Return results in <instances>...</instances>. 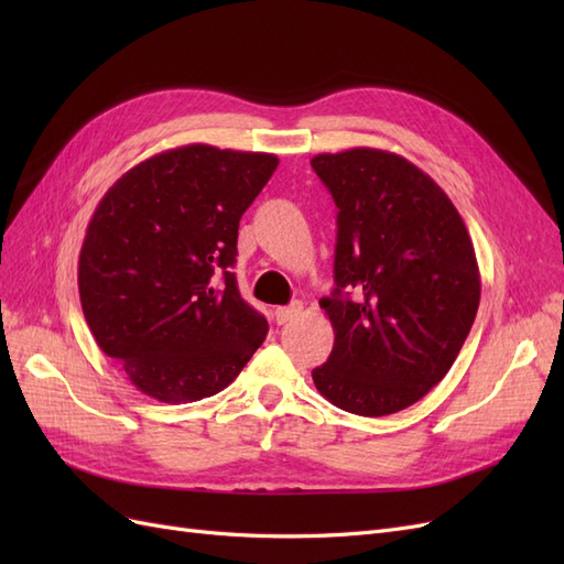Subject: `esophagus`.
<instances>
[{
  "mask_svg": "<svg viewBox=\"0 0 564 564\" xmlns=\"http://www.w3.org/2000/svg\"><path fill=\"white\" fill-rule=\"evenodd\" d=\"M301 311H303V303H299V301L289 303V305H280V308H275V319H278V324H286V322H292Z\"/></svg>",
  "mask_w": 564,
  "mask_h": 564,
  "instance_id": "esophagus-1",
  "label": "esophagus"
}]
</instances>
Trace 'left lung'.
Returning <instances> with one entry per match:
<instances>
[{"mask_svg": "<svg viewBox=\"0 0 564 564\" xmlns=\"http://www.w3.org/2000/svg\"><path fill=\"white\" fill-rule=\"evenodd\" d=\"M336 216V289L319 305L334 327L313 369L338 409L386 416L445 379L480 305V268L447 193L416 164L377 148L311 160Z\"/></svg>", "mask_w": 564, "mask_h": 564, "instance_id": "left-lung-1", "label": "left lung"}]
</instances>
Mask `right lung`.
Instances as JSON below:
<instances>
[{
	"instance_id": "1",
	"label": "right lung",
	"mask_w": 564,
	"mask_h": 564,
	"mask_svg": "<svg viewBox=\"0 0 564 564\" xmlns=\"http://www.w3.org/2000/svg\"><path fill=\"white\" fill-rule=\"evenodd\" d=\"M278 164L193 143L135 164L98 202L79 251L82 311L148 398H212L265 340L230 268L240 218Z\"/></svg>"
}]
</instances>
